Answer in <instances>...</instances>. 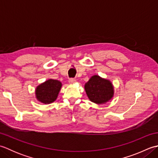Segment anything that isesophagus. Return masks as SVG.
I'll use <instances>...</instances> for the list:
<instances>
[{
    "label": "esophagus",
    "instance_id": "1",
    "mask_svg": "<svg viewBox=\"0 0 158 158\" xmlns=\"http://www.w3.org/2000/svg\"><path fill=\"white\" fill-rule=\"evenodd\" d=\"M75 81H76V80L74 79V78H70L69 80V82L70 83H75Z\"/></svg>",
    "mask_w": 158,
    "mask_h": 158
}]
</instances>
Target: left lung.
Masks as SVG:
<instances>
[{"label":"left lung","mask_w":158,"mask_h":158,"mask_svg":"<svg viewBox=\"0 0 158 158\" xmlns=\"http://www.w3.org/2000/svg\"><path fill=\"white\" fill-rule=\"evenodd\" d=\"M85 89L89 99L97 104L105 103L113 96V87L109 81L94 75L85 83Z\"/></svg>","instance_id":"obj_1"}]
</instances>
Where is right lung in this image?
I'll return each instance as SVG.
<instances>
[{"instance_id":"1","label":"right lung","mask_w":158,"mask_h":158,"mask_svg":"<svg viewBox=\"0 0 158 158\" xmlns=\"http://www.w3.org/2000/svg\"><path fill=\"white\" fill-rule=\"evenodd\" d=\"M61 87L62 83L58 80L49 79L36 88V98L45 104L53 102L58 97Z\"/></svg>"}]
</instances>
